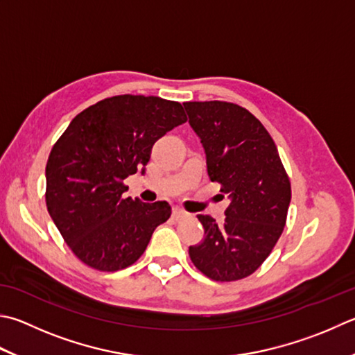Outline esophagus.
<instances>
[{"instance_id": "obj_1", "label": "esophagus", "mask_w": 355, "mask_h": 355, "mask_svg": "<svg viewBox=\"0 0 355 355\" xmlns=\"http://www.w3.org/2000/svg\"><path fill=\"white\" fill-rule=\"evenodd\" d=\"M189 216H190L189 213H187L182 209H179V207H175V209H173V218H175L176 220H182V219H187Z\"/></svg>"}]
</instances>
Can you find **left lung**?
<instances>
[{"mask_svg":"<svg viewBox=\"0 0 355 355\" xmlns=\"http://www.w3.org/2000/svg\"><path fill=\"white\" fill-rule=\"evenodd\" d=\"M184 108L204 146L210 180L230 199L223 223L198 215L205 236L189 247L190 258L205 277L236 282L252 275L282 236L289 178L275 142L245 108L218 100L187 102Z\"/></svg>","mask_w":355,"mask_h":355,"instance_id":"obj_1","label":"left lung"}]
</instances>
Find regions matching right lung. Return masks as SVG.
I'll list each match as a JSON object with an SVG mask.
<instances>
[{
  "instance_id": "right-lung-1",
  "label": "right lung",
  "mask_w": 355,
  "mask_h": 355,
  "mask_svg": "<svg viewBox=\"0 0 355 355\" xmlns=\"http://www.w3.org/2000/svg\"><path fill=\"white\" fill-rule=\"evenodd\" d=\"M187 122L182 105L160 97L116 96L72 119L46 165V205L76 257L116 272L142 257L171 215L165 200L123 198V180L145 173L157 139Z\"/></svg>"
}]
</instances>
